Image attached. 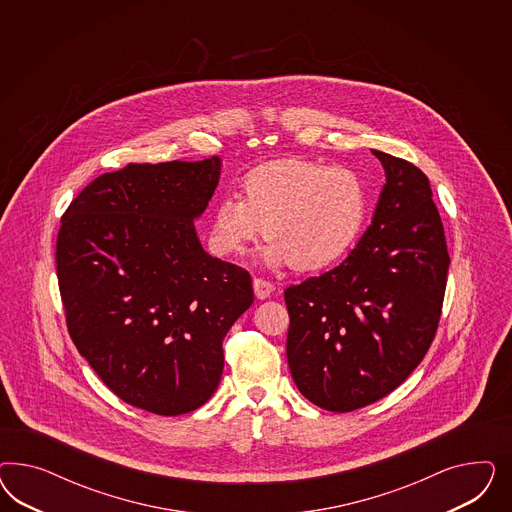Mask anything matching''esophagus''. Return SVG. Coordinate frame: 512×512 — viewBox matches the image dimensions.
Segmentation results:
<instances>
[{
	"label": "esophagus",
	"instance_id": "1",
	"mask_svg": "<svg viewBox=\"0 0 512 512\" xmlns=\"http://www.w3.org/2000/svg\"><path fill=\"white\" fill-rule=\"evenodd\" d=\"M274 289H276V287H274V283H270L268 279H253V291H255V296H257V298H261V300L272 295V293H274Z\"/></svg>",
	"mask_w": 512,
	"mask_h": 512
}]
</instances>
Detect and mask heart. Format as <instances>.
I'll return each instance as SVG.
<instances>
[{
    "label": "heart",
    "mask_w": 512,
    "mask_h": 512,
    "mask_svg": "<svg viewBox=\"0 0 512 512\" xmlns=\"http://www.w3.org/2000/svg\"><path fill=\"white\" fill-rule=\"evenodd\" d=\"M240 195L217 199L210 246L217 255L242 253L259 234L270 240L264 259L315 272L355 246L368 214V189L347 167L283 157L249 171Z\"/></svg>",
    "instance_id": "b5f03b06"
}]
</instances>
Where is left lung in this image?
Segmentation results:
<instances>
[{
    "instance_id": "left-lung-1",
    "label": "left lung",
    "mask_w": 512,
    "mask_h": 512,
    "mask_svg": "<svg viewBox=\"0 0 512 512\" xmlns=\"http://www.w3.org/2000/svg\"><path fill=\"white\" fill-rule=\"evenodd\" d=\"M387 184L349 257L285 289L287 360L311 403L349 413L385 398L435 338L450 257L430 180L402 157L372 150Z\"/></svg>"
}]
</instances>
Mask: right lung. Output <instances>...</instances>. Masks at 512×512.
<instances>
[{
    "label": "right lung",
    "mask_w": 512,
    "mask_h": 512,
    "mask_svg": "<svg viewBox=\"0 0 512 512\" xmlns=\"http://www.w3.org/2000/svg\"><path fill=\"white\" fill-rule=\"evenodd\" d=\"M221 159L129 163L62 216L56 270L78 353L125 403L163 417L199 409L223 372V338L253 302L248 270L210 257L193 219Z\"/></svg>",
    "instance_id": "add662e5"
}]
</instances>
